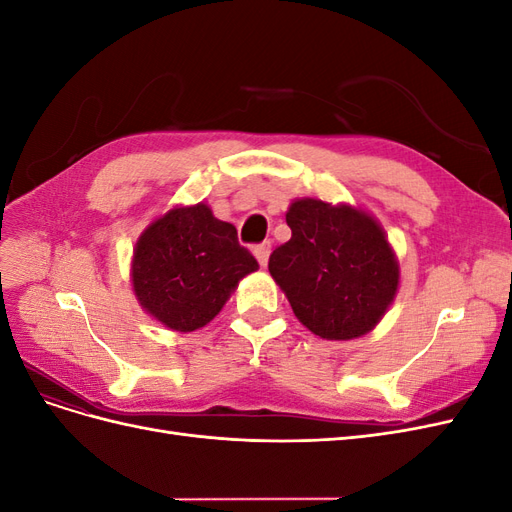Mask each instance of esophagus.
I'll use <instances>...</instances> for the list:
<instances>
[{
    "mask_svg": "<svg viewBox=\"0 0 512 512\" xmlns=\"http://www.w3.org/2000/svg\"><path fill=\"white\" fill-rule=\"evenodd\" d=\"M269 254H271V241H265V243H260V245H256V247H254V256L258 258L260 267H267Z\"/></svg>",
    "mask_w": 512,
    "mask_h": 512,
    "instance_id": "obj_1",
    "label": "esophagus"
}]
</instances>
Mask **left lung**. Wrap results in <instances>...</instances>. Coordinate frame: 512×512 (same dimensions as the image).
<instances>
[{
    "label": "left lung",
    "mask_w": 512,
    "mask_h": 512,
    "mask_svg": "<svg viewBox=\"0 0 512 512\" xmlns=\"http://www.w3.org/2000/svg\"><path fill=\"white\" fill-rule=\"evenodd\" d=\"M290 241L275 247L269 273L294 316L322 339L369 333L399 288V262L374 215L316 198L292 200Z\"/></svg>",
    "instance_id": "obj_1"
}]
</instances>
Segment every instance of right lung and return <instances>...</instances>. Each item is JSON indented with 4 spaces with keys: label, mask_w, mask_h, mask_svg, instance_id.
Instances as JSON below:
<instances>
[{
    "label": "right lung",
    "mask_w": 512,
    "mask_h": 512,
    "mask_svg": "<svg viewBox=\"0 0 512 512\" xmlns=\"http://www.w3.org/2000/svg\"><path fill=\"white\" fill-rule=\"evenodd\" d=\"M256 258L239 245L237 228L209 205L175 207L138 237L132 286L145 312L164 327L190 333L220 314Z\"/></svg>",
    "instance_id": "right-lung-1"
}]
</instances>
